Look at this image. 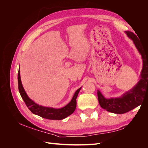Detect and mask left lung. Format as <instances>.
<instances>
[{"instance_id":"left-lung-1","label":"left lung","mask_w":148,"mask_h":148,"mask_svg":"<svg viewBox=\"0 0 148 148\" xmlns=\"http://www.w3.org/2000/svg\"><path fill=\"white\" fill-rule=\"evenodd\" d=\"M125 33L133 41L141 55L143 65L140 81L132 89L119 97L106 99L99 90L97 91L98 101L102 108L117 114L126 113L136 108L141 105L146 96L148 97V49H146L144 47L136 34L131 31H126Z\"/></svg>"}]
</instances>
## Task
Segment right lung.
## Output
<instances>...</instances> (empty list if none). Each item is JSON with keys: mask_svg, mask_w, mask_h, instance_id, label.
<instances>
[{"mask_svg": "<svg viewBox=\"0 0 148 148\" xmlns=\"http://www.w3.org/2000/svg\"><path fill=\"white\" fill-rule=\"evenodd\" d=\"M18 89L22 99L25 102L26 106L33 114L40 116L42 118L49 120H62L73 113L77 107V97L82 88L77 89L75 92L71 101L65 107L60 109H55L40 106L31 100L26 93L21 84L20 78V69L18 73Z\"/></svg>", "mask_w": 148, "mask_h": 148, "instance_id": "right-lung-1", "label": "right lung"}]
</instances>
